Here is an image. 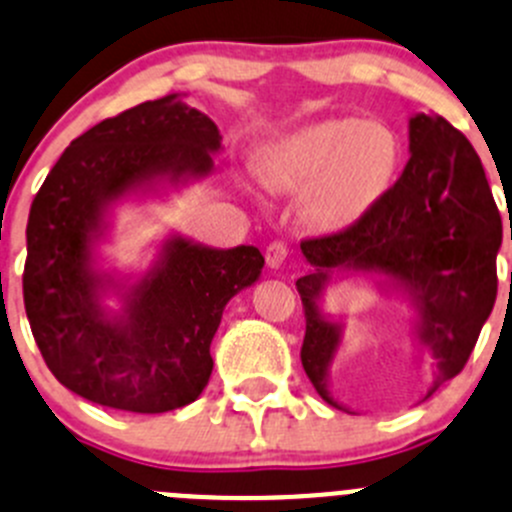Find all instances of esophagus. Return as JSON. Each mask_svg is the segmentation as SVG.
Masks as SVG:
<instances>
[{
  "label": "esophagus",
  "instance_id": "esophagus-1",
  "mask_svg": "<svg viewBox=\"0 0 512 512\" xmlns=\"http://www.w3.org/2000/svg\"><path fill=\"white\" fill-rule=\"evenodd\" d=\"M287 257H290V247H287L285 242H272L265 252L267 267H272V270H280L287 262Z\"/></svg>",
  "mask_w": 512,
  "mask_h": 512
}]
</instances>
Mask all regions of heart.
I'll return each instance as SVG.
<instances>
[{"label": "heart", "instance_id": "obj_1", "mask_svg": "<svg viewBox=\"0 0 512 512\" xmlns=\"http://www.w3.org/2000/svg\"><path fill=\"white\" fill-rule=\"evenodd\" d=\"M400 140L388 124L355 117L307 124L262 152L265 185L302 195V217L322 235L350 230L393 185Z\"/></svg>", "mask_w": 512, "mask_h": 512}]
</instances>
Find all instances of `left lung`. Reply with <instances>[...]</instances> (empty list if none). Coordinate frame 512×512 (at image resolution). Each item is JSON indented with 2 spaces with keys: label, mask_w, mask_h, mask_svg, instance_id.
<instances>
[{
  "label": "left lung",
  "mask_w": 512,
  "mask_h": 512,
  "mask_svg": "<svg viewBox=\"0 0 512 512\" xmlns=\"http://www.w3.org/2000/svg\"><path fill=\"white\" fill-rule=\"evenodd\" d=\"M408 135L410 160L385 197L350 230L300 245L310 265L295 282L305 310L302 367L317 395L345 413L330 393L345 325L320 310L332 280L367 275L408 305L410 335L433 367L423 400L463 370L498 295L503 222L478 152L440 114H413Z\"/></svg>",
  "instance_id": "left-lung-1"
}]
</instances>
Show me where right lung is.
<instances>
[{"instance_id": "add662e5", "label": "right lung", "mask_w": 512, "mask_h": 512, "mask_svg": "<svg viewBox=\"0 0 512 512\" xmlns=\"http://www.w3.org/2000/svg\"><path fill=\"white\" fill-rule=\"evenodd\" d=\"M220 150L217 124L185 94H167L77 137L34 197L24 310L47 367L79 398L155 415L205 390L222 312L260 280L262 252L217 250L170 232L147 270L122 275L102 265L99 247L119 202L202 180Z\"/></svg>"}]
</instances>
